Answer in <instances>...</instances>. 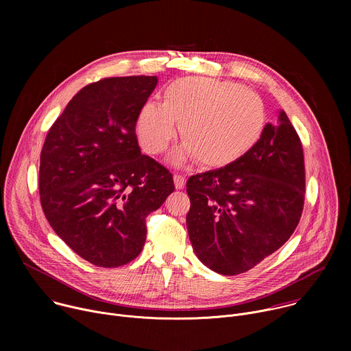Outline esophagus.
<instances>
[{
  "mask_svg": "<svg viewBox=\"0 0 351 351\" xmlns=\"http://www.w3.org/2000/svg\"><path fill=\"white\" fill-rule=\"evenodd\" d=\"M173 183H175V187L180 190L186 184V178L182 175H173Z\"/></svg>",
  "mask_w": 351,
  "mask_h": 351,
  "instance_id": "1",
  "label": "esophagus"
}]
</instances>
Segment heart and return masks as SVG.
<instances>
[{
  "instance_id": "heart-1",
  "label": "heart",
  "mask_w": 351,
  "mask_h": 351,
  "mask_svg": "<svg viewBox=\"0 0 351 351\" xmlns=\"http://www.w3.org/2000/svg\"><path fill=\"white\" fill-rule=\"evenodd\" d=\"M183 143L169 161L190 158L207 168L230 165L261 138L267 123L263 98L253 90L213 77H182L164 91V101H147L137 112L134 132L147 154H160L176 134Z\"/></svg>"
}]
</instances>
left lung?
Here are the masks:
<instances>
[{
    "instance_id": "left-lung-1",
    "label": "left lung",
    "mask_w": 351,
    "mask_h": 351,
    "mask_svg": "<svg viewBox=\"0 0 351 351\" xmlns=\"http://www.w3.org/2000/svg\"><path fill=\"white\" fill-rule=\"evenodd\" d=\"M189 239L198 260L221 275L254 268L282 247L302 218V141L286 112L267 123L239 161L187 180Z\"/></svg>"
}]
</instances>
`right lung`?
Wrapping results in <instances>:
<instances>
[{
	"label": "right lung",
	"mask_w": 351,
	"mask_h": 351,
	"mask_svg": "<svg viewBox=\"0 0 351 351\" xmlns=\"http://www.w3.org/2000/svg\"><path fill=\"white\" fill-rule=\"evenodd\" d=\"M157 76L87 84L48 130L38 189L47 221L83 260L117 268L143 250L145 218L175 190L172 173L143 156L136 117Z\"/></svg>",
	"instance_id": "1"
}]
</instances>
